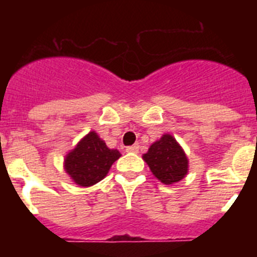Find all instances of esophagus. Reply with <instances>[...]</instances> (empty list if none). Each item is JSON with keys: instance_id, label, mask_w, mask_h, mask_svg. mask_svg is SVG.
<instances>
[{"instance_id": "obj_1", "label": "esophagus", "mask_w": 257, "mask_h": 257, "mask_svg": "<svg viewBox=\"0 0 257 257\" xmlns=\"http://www.w3.org/2000/svg\"><path fill=\"white\" fill-rule=\"evenodd\" d=\"M126 152H128V153H138V152H139V145H130V147H127L126 148Z\"/></svg>"}]
</instances>
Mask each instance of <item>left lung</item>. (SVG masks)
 Here are the masks:
<instances>
[{"label": "left lung", "mask_w": 257, "mask_h": 257, "mask_svg": "<svg viewBox=\"0 0 257 257\" xmlns=\"http://www.w3.org/2000/svg\"><path fill=\"white\" fill-rule=\"evenodd\" d=\"M153 175L163 184L180 181L188 172V158L178 142L166 134L143 156Z\"/></svg>", "instance_id": "1"}]
</instances>
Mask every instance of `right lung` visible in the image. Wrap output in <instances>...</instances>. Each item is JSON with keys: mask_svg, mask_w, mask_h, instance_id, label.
<instances>
[{"mask_svg": "<svg viewBox=\"0 0 257 257\" xmlns=\"http://www.w3.org/2000/svg\"><path fill=\"white\" fill-rule=\"evenodd\" d=\"M121 157L117 149H109L91 131L65 158V171L79 187H91L103 180L110 166Z\"/></svg>", "mask_w": 257, "mask_h": 257, "instance_id": "obj_1", "label": "right lung"}]
</instances>
